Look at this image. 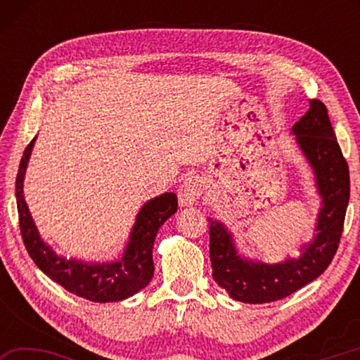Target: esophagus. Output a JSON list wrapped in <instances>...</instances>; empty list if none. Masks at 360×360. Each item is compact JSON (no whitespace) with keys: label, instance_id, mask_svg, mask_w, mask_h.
Listing matches in <instances>:
<instances>
[{"label":"esophagus","instance_id":"1","mask_svg":"<svg viewBox=\"0 0 360 360\" xmlns=\"http://www.w3.org/2000/svg\"><path fill=\"white\" fill-rule=\"evenodd\" d=\"M203 195V181L198 176H188L179 186L178 198L181 206H192Z\"/></svg>","mask_w":360,"mask_h":360}]
</instances>
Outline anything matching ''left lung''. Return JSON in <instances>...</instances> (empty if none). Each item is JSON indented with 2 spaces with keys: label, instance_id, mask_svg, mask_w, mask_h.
Wrapping results in <instances>:
<instances>
[{
  "label": "left lung",
  "instance_id": "obj_1",
  "mask_svg": "<svg viewBox=\"0 0 360 360\" xmlns=\"http://www.w3.org/2000/svg\"><path fill=\"white\" fill-rule=\"evenodd\" d=\"M292 131L311 163L322 197L318 233L308 246L302 248L298 259L278 265L254 264L236 254L231 236L221 222L208 219L212 279L238 302L268 303L294 294L327 270L340 246L349 202V168L324 103L313 100Z\"/></svg>",
  "mask_w": 360,
  "mask_h": 360
}]
</instances>
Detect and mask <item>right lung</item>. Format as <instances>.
Segmentation results:
<instances>
[{"label":"right lung","instance_id":"1","mask_svg":"<svg viewBox=\"0 0 360 360\" xmlns=\"http://www.w3.org/2000/svg\"><path fill=\"white\" fill-rule=\"evenodd\" d=\"M33 138L23 152L15 179L17 211H19L20 235L30 257L42 273L62 285L71 294L85 300L106 303L129 298L149 284L154 276V246L158 229L178 211L176 193H163L146 203L138 212L136 224L131 230L130 243L124 257L111 264H82L75 259L66 260L46 246L23 200V176L32 154Z\"/></svg>","mask_w":360,"mask_h":360}]
</instances>
